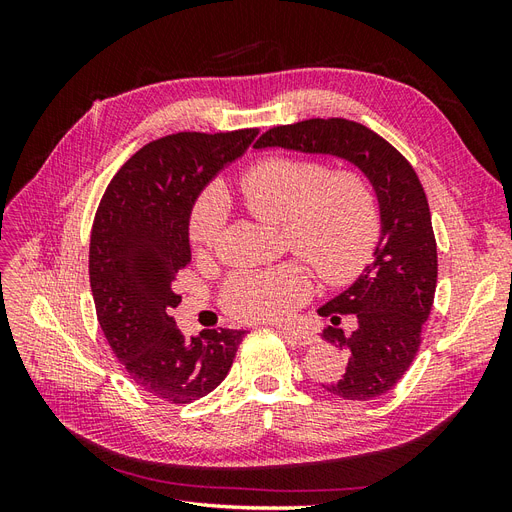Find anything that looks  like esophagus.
<instances>
[{
    "instance_id": "esophagus-1",
    "label": "esophagus",
    "mask_w": 512,
    "mask_h": 512,
    "mask_svg": "<svg viewBox=\"0 0 512 512\" xmlns=\"http://www.w3.org/2000/svg\"><path fill=\"white\" fill-rule=\"evenodd\" d=\"M280 333H282L284 337H288V339H294V342L303 344V346H312V344L318 342V337H316L314 333H309V331H297V329L284 327Z\"/></svg>"
}]
</instances>
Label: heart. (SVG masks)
Instances as JSON below:
<instances>
[{"instance_id":"obj_1","label":"heart","mask_w":512,"mask_h":512,"mask_svg":"<svg viewBox=\"0 0 512 512\" xmlns=\"http://www.w3.org/2000/svg\"><path fill=\"white\" fill-rule=\"evenodd\" d=\"M239 192L258 220L282 226L290 250L331 284L361 271L378 235V213L367 183L354 170H327L318 162L275 158L243 175ZM224 203L218 190L196 200L190 241L198 254L215 243ZM309 294V277L299 262L232 275L224 303L232 314L254 322L292 316Z\"/></svg>"}]
</instances>
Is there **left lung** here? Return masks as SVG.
<instances>
[{
    "label": "left lung",
    "mask_w": 512,
    "mask_h": 512,
    "mask_svg": "<svg viewBox=\"0 0 512 512\" xmlns=\"http://www.w3.org/2000/svg\"><path fill=\"white\" fill-rule=\"evenodd\" d=\"M256 149L282 147L307 156H331L356 166L371 183L380 209L374 260L356 280L324 303L331 318L322 331L348 354L342 380L324 384L329 393L367 401L389 393L406 374L421 346L438 282V252L427 196L414 168L382 136L348 119H305L262 134ZM344 315L355 324L338 327Z\"/></svg>",
    "instance_id": "left-lung-1"
}]
</instances>
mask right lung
<instances>
[{"label": "right lung", "mask_w": 512, "mask_h": 512, "mask_svg": "<svg viewBox=\"0 0 512 512\" xmlns=\"http://www.w3.org/2000/svg\"><path fill=\"white\" fill-rule=\"evenodd\" d=\"M258 136L256 128L179 132L151 141L108 183L91 228L89 282L98 322L138 389L192 404L230 371L245 331L185 337L170 316L177 273L190 265V213L198 194Z\"/></svg>", "instance_id": "1"}]
</instances>
